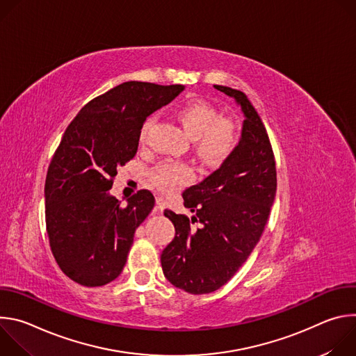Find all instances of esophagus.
<instances>
[{
	"instance_id": "esophagus-1",
	"label": "esophagus",
	"mask_w": 356,
	"mask_h": 356,
	"mask_svg": "<svg viewBox=\"0 0 356 356\" xmlns=\"http://www.w3.org/2000/svg\"><path fill=\"white\" fill-rule=\"evenodd\" d=\"M165 210V200L162 197H156V207H155V214H162Z\"/></svg>"
}]
</instances>
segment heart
I'll use <instances>...</instances> for the list:
<instances>
[{"label":"heart","instance_id":"heart-1","mask_svg":"<svg viewBox=\"0 0 356 356\" xmlns=\"http://www.w3.org/2000/svg\"><path fill=\"white\" fill-rule=\"evenodd\" d=\"M186 134L194 139L197 155L207 163L224 162L238 142L235 122L228 117H221L218 110L204 99L194 98L179 106L175 111ZM152 120L147 118L139 131V142L143 143ZM193 180V170L184 163L165 162L150 175V181L165 193L176 191Z\"/></svg>","mask_w":356,"mask_h":356}]
</instances>
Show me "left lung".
<instances>
[{
	"instance_id": "8db88e82",
	"label": "left lung",
	"mask_w": 356,
	"mask_h": 356,
	"mask_svg": "<svg viewBox=\"0 0 356 356\" xmlns=\"http://www.w3.org/2000/svg\"><path fill=\"white\" fill-rule=\"evenodd\" d=\"M214 87L241 107V139L220 169L183 191L197 229L186 216L165 210L176 235L162 252L163 275L191 294L218 290L243 265L261 239L277 186L273 150L257 110L242 91Z\"/></svg>"
}]
</instances>
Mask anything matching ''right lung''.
<instances>
[{"label": "right lung", "mask_w": 356, "mask_h": 356, "mask_svg": "<svg viewBox=\"0 0 356 356\" xmlns=\"http://www.w3.org/2000/svg\"><path fill=\"white\" fill-rule=\"evenodd\" d=\"M183 90L181 84L122 83L91 99L65 131L46 175L44 217L54 257L76 283L104 286L121 275L135 229L155 197L139 190L121 206L110 194L113 180L136 155L146 118Z\"/></svg>", "instance_id": "right-lung-1"}]
</instances>
